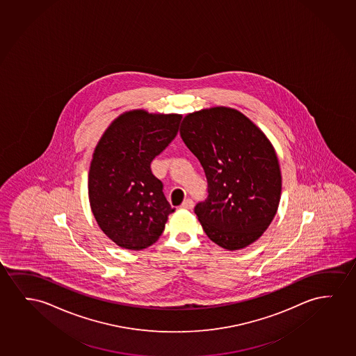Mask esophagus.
<instances>
[{"instance_id": "esophagus-1", "label": "esophagus", "mask_w": 356, "mask_h": 356, "mask_svg": "<svg viewBox=\"0 0 356 356\" xmlns=\"http://www.w3.org/2000/svg\"><path fill=\"white\" fill-rule=\"evenodd\" d=\"M181 209H186V210H191L194 207V201L191 199H186L183 201V204L181 205Z\"/></svg>"}]
</instances>
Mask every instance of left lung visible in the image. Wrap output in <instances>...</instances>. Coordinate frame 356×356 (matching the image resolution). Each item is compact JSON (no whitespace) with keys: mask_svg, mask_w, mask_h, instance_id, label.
Listing matches in <instances>:
<instances>
[{"mask_svg":"<svg viewBox=\"0 0 356 356\" xmlns=\"http://www.w3.org/2000/svg\"><path fill=\"white\" fill-rule=\"evenodd\" d=\"M181 136L207 178L209 196L194 210L206 236L229 251L250 245L268 228L281 200L275 147L252 120L225 106L186 115Z\"/></svg>","mask_w":356,"mask_h":356,"instance_id":"obj_1","label":"left lung"}]
</instances>
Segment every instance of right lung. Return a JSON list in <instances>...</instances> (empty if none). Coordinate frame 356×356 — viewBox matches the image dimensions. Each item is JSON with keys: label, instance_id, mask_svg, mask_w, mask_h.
Wrapping results in <instances>:
<instances>
[{"label": "right lung", "instance_id": "right-lung-1", "mask_svg": "<svg viewBox=\"0 0 356 356\" xmlns=\"http://www.w3.org/2000/svg\"><path fill=\"white\" fill-rule=\"evenodd\" d=\"M181 115L127 111L96 145L88 191L101 231L117 245L141 250L159 241L175 212L151 162L175 139Z\"/></svg>", "mask_w": 356, "mask_h": 356}]
</instances>
